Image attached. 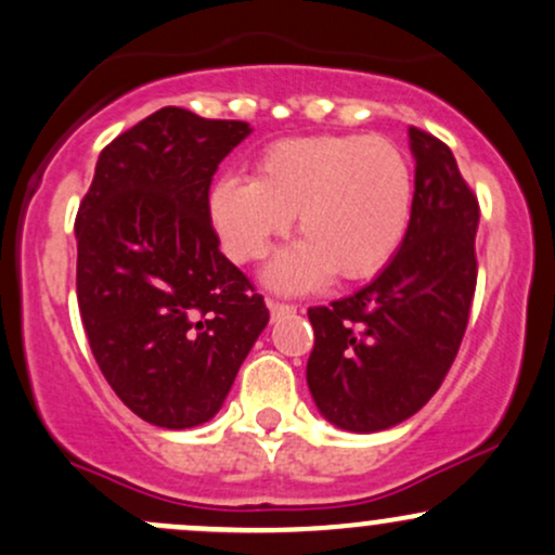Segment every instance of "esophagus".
I'll return each mask as SVG.
<instances>
[{"label": "esophagus", "instance_id": "obj_1", "mask_svg": "<svg viewBox=\"0 0 555 555\" xmlns=\"http://www.w3.org/2000/svg\"><path fill=\"white\" fill-rule=\"evenodd\" d=\"M268 310H271V319H282V315H289V313H297L295 306H287V302H276V300H268Z\"/></svg>", "mask_w": 555, "mask_h": 555}]
</instances>
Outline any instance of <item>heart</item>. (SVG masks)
<instances>
[{"label": "heart", "mask_w": 555, "mask_h": 555, "mask_svg": "<svg viewBox=\"0 0 555 555\" xmlns=\"http://www.w3.org/2000/svg\"><path fill=\"white\" fill-rule=\"evenodd\" d=\"M411 208V163L382 137L282 139L258 157L255 179L227 176L210 194L212 223L240 263L263 258L297 216L302 242L266 268L279 292L376 273L398 253Z\"/></svg>", "instance_id": "1"}]
</instances>
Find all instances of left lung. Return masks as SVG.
<instances>
[{"label":"left lung","mask_w":555,"mask_h":555,"mask_svg":"<svg viewBox=\"0 0 555 555\" xmlns=\"http://www.w3.org/2000/svg\"><path fill=\"white\" fill-rule=\"evenodd\" d=\"M408 142L416 192L403 245L356 295L308 310L313 403L328 424L358 435L429 403L459 356L477 287V197L448 144L413 126Z\"/></svg>","instance_id":"left-lung-1"}]
</instances>
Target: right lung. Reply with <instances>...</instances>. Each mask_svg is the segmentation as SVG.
Returning <instances> with one entry per match:
<instances>
[{"instance_id":"add662e5","label":"right lung","mask_w":555,"mask_h":555,"mask_svg":"<svg viewBox=\"0 0 555 555\" xmlns=\"http://www.w3.org/2000/svg\"><path fill=\"white\" fill-rule=\"evenodd\" d=\"M245 120L163 107L100 152L76 216V292L107 385L139 418L189 429L221 411L268 324L218 249L210 181Z\"/></svg>"}]
</instances>
